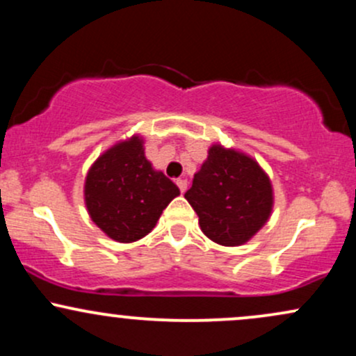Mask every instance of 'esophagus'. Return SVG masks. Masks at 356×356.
<instances>
[{
  "label": "esophagus",
  "mask_w": 356,
  "mask_h": 356,
  "mask_svg": "<svg viewBox=\"0 0 356 356\" xmlns=\"http://www.w3.org/2000/svg\"><path fill=\"white\" fill-rule=\"evenodd\" d=\"M175 184H177V187H179V189H181L182 194L187 191V181H186V179H177V181H175Z\"/></svg>",
  "instance_id": "obj_1"
}]
</instances>
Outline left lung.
I'll use <instances>...</instances> for the list:
<instances>
[{
  "instance_id": "obj_1",
  "label": "left lung",
  "mask_w": 356,
  "mask_h": 356,
  "mask_svg": "<svg viewBox=\"0 0 356 356\" xmlns=\"http://www.w3.org/2000/svg\"><path fill=\"white\" fill-rule=\"evenodd\" d=\"M184 197L199 218L201 231L220 246H243L271 218L275 192L256 159L219 142L194 174Z\"/></svg>"
}]
</instances>
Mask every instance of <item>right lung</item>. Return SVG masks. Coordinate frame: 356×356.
Returning a JSON list of instances; mask_svg holds the SVG:
<instances>
[{"label":"right lung","mask_w":356,"mask_h":356,"mask_svg":"<svg viewBox=\"0 0 356 356\" xmlns=\"http://www.w3.org/2000/svg\"><path fill=\"white\" fill-rule=\"evenodd\" d=\"M179 194V187L145 157L144 137L138 134L100 154L83 184L90 219L117 243H134L149 234Z\"/></svg>","instance_id":"1"}]
</instances>
